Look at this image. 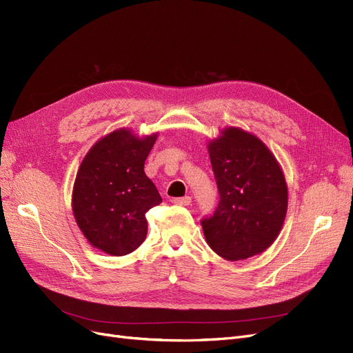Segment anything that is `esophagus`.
<instances>
[{
    "instance_id": "esophagus-1",
    "label": "esophagus",
    "mask_w": 353,
    "mask_h": 353,
    "mask_svg": "<svg viewBox=\"0 0 353 353\" xmlns=\"http://www.w3.org/2000/svg\"><path fill=\"white\" fill-rule=\"evenodd\" d=\"M171 201H172V204H176V205H190L191 196L185 195V196H181V199H172Z\"/></svg>"
}]
</instances>
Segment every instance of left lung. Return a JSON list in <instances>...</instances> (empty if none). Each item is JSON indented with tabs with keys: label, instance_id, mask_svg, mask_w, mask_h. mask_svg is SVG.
Segmentation results:
<instances>
[{
	"label": "left lung",
	"instance_id": "obj_1",
	"mask_svg": "<svg viewBox=\"0 0 353 353\" xmlns=\"http://www.w3.org/2000/svg\"><path fill=\"white\" fill-rule=\"evenodd\" d=\"M220 203L201 221L207 245L228 261L265 252L287 216L288 187L283 168L262 140L241 128H224L207 143Z\"/></svg>",
	"mask_w": 353,
	"mask_h": 353
}]
</instances>
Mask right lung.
<instances>
[{
    "mask_svg": "<svg viewBox=\"0 0 353 353\" xmlns=\"http://www.w3.org/2000/svg\"><path fill=\"white\" fill-rule=\"evenodd\" d=\"M157 139L158 132L140 137L120 128L97 140L79 165L74 217L88 243L107 255H129L142 245L146 211L162 203L143 169Z\"/></svg>",
    "mask_w": 353,
    "mask_h": 353,
    "instance_id": "add662e5",
    "label": "right lung"
}]
</instances>
